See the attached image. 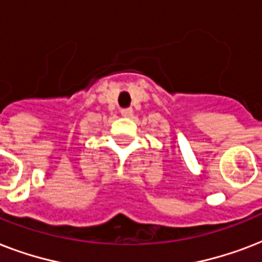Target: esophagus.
I'll return each mask as SVG.
<instances>
[{
	"label": "esophagus",
	"instance_id": "34e87169",
	"mask_svg": "<svg viewBox=\"0 0 262 262\" xmlns=\"http://www.w3.org/2000/svg\"><path fill=\"white\" fill-rule=\"evenodd\" d=\"M121 114H122V117H132L133 110L132 108H123V110H121Z\"/></svg>",
	"mask_w": 262,
	"mask_h": 262
}]
</instances>
